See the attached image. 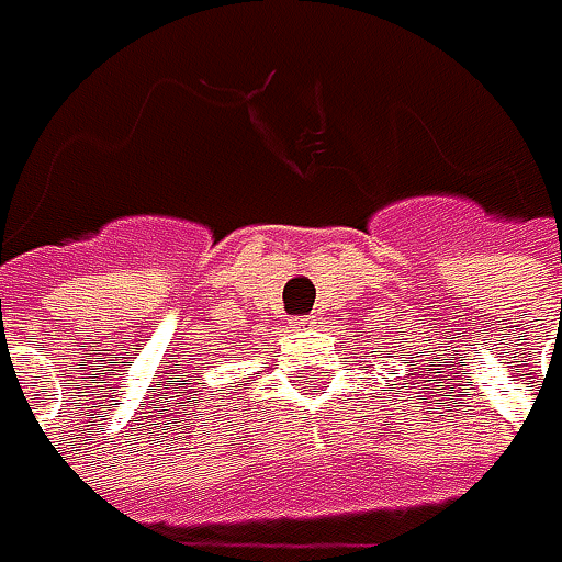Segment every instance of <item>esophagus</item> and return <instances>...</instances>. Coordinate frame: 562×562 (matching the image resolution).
<instances>
[{
  "label": "esophagus",
  "instance_id": "esophagus-1",
  "mask_svg": "<svg viewBox=\"0 0 562 562\" xmlns=\"http://www.w3.org/2000/svg\"><path fill=\"white\" fill-rule=\"evenodd\" d=\"M291 325H296V328H303V325H313V322H310V318H293Z\"/></svg>",
  "mask_w": 562,
  "mask_h": 562
}]
</instances>
